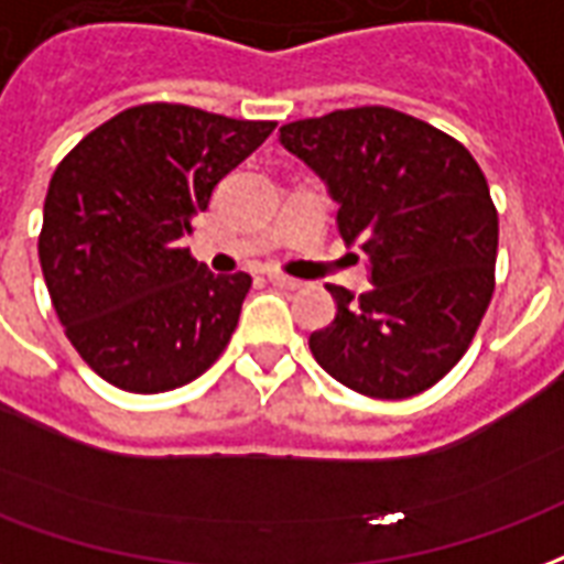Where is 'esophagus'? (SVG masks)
<instances>
[{
    "label": "esophagus",
    "mask_w": 564,
    "mask_h": 564,
    "mask_svg": "<svg viewBox=\"0 0 564 564\" xmlns=\"http://www.w3.org/2000/svg\"><path fill=\"white\" fill-rule=\"evenodd\" d=\"M271 286H281V290H302V281L286 278V274H269Z\"/></svg>",
    "instance_id": "1"
}]
</instances>
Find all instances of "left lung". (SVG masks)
<instances>
[{
  "label": "left lung",
  "instance_id": "left-lung-1",
  "mask_svg": "<svg viewBox=\"0 0 564 564\" xmlns=\"http://www.w3.org/2000/svg\"><path fill=\"white\" fill-rule=\"evenodd\" d=\"M281 145L323 178L373 283L358 302L328 283L337 311L307 340L316 365L367 398L436 386L494 295L499 218L481 166L448 133L388 107L283 124Z\"/></svg>",
  "mask_w": 564,
  "mask_h": 564
}]
</instances>
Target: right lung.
<instances>
[{"label": "right lung", "mask_w": 564, "mask_h": 564, "mask_svg": "<svg viewBox=\"0 0 564 564\" xmlns=\"http://www.w3.org/2000/svg\"><path fill=\"white\" fill-rule=\"evenodd\" d=\"M271 131L274 122L143 104L56 166L37 260L65 335L110 386L173 391L227 349L250 274H212L182 241L220 178Z\"/></svg>", "instance_id": "1"}]
</instances>
